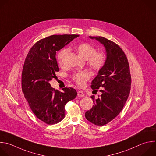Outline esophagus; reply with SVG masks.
Returning a JSON list of instances; mask_svg holds the SVG:
<instances>
[{"label": "esophagus", "instance_id": "esophagus-1", "mask_svg": "<svg viewBox=\"0 0 156 156\" xmlns=\"http://www.w3.org/2000/svg\"><path fill=\"white\" fill-rule=\"evenodd\" d=\"M77 93H78V97H84V94H83V92L81 90L78 91Z\"/></svg>", "mask_w": 156, "mask_h": 156}]
</instances>
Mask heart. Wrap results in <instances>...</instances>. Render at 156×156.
<instances>
[{"label":"heart","instance_id":"obj_1","mask_svg":"<svg viewBox=\"0 0 156 156\" xmlns=\"http://www.w3.org/2000/svg\"><path fill=\"white\" fill-rule=\"evenodd\" d=\"M78 55L84 59H87L88 64L94 70L98 71L105 65L107 55L103 51H96V48L89 43H81L76 46ZM68 53L67 49H62L58 55V61L60 64ZM90 77V73L87 70H81L74 73L72 79L79 86H83L85 82Z\"/></svg>","mask_w":156,"mask_h":156}]
</instances>
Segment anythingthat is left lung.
Here are the masks:
<instances>
[{
    "mask_svg": "<svg viewBox=\"0 0 156 156\" xmlns=\"http://www.w3.org/2000/svg\"><path fill=\"white\" fill-rule=\"evenodd\" d=\"M101 43L106 49L105 65L92 80L91 88L101 92L94 99L92 108L85 117L91 123L104 126L115 119L122 110L130 94L131 75L127 58L122 49L115 42L103 37H91Z\"/></svg>",
    "mask_w": 156,
    "mask_h": 156,
    "instance_id": "8db88e82",
    "label": "left lung"
}]
</instances>
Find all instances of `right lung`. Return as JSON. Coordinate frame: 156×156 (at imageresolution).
Segmentation results:
<instances>
[{
	"label": "right lung",
	"instance_id": "1",
	"mask_svg": "<svg viewBox=\"0 0 156 156\" xmlns=\"http://www.w3.org/2000/svg\"><path fill=\"white\" fill-rule=\"evenodd\" d=\"M78 35H54L38 41L30 48L25 59L21 77L22 90L37 118L49 125L65 117V105L74 99L76 90L64 87L63 92L51 86L49 81L59 71L56 51L69 44Z\"/></svg>",
	"mask_w": 156,
	"mask_h": 156
}]
</instances>
